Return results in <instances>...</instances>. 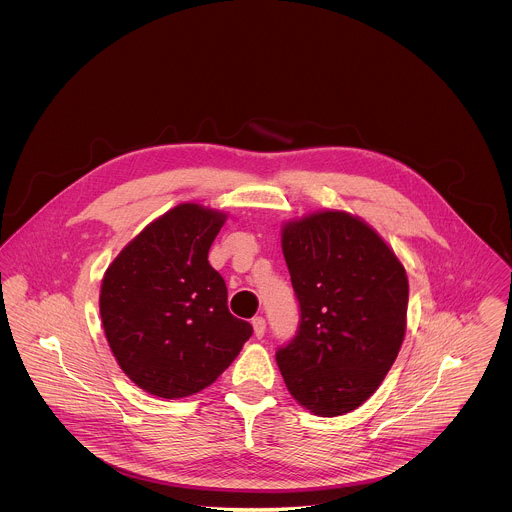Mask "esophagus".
I'll return each mask as SVG.
<instances>
[{
    "mask_svg": "<svg viewBox=\"0 0 512 512\" xmlns=\"http://www.w3.org/2000/svg\"><path fill=\"white\" fill-rule=\"evenodd\" d=\"M252 327H254V335H256L258 339H262L264 333H266V319H264V317H254V319H252Z\"/></svg>",
    "mask_w": 512,
    "mask_h": 512,
    "instance_id": "34e87169",
    "label": "esophagus"
}]
</instances>
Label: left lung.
Returning <instances> with one entry per match:
<instances>
[{
	"mask_svg": "<svg viewBox=\"0 0 512 512\" xmlns=\"http://www.w3.org/2000/svg\"><path fill=\"white\" fill-rule=\"evenodd\" d=\"M282 250L299 325L276 361L293 398L325 418L359 408L394 365L406 333L408 278L388 244L341 211L288 222Z\"/></svg>",
	"mask_w": 512,
	"mask_h": 512,
	"instance_id": "8db88e82",
	"label": "left lung"
}]
</instances>
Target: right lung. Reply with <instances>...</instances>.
<instances>
[{"mask_svg":"<svg viewBox=\"0 0 512 512\" xmlns=\"http://www.w3.org/2000/svg\"><path fill=\"white\" fill-rule=\"evenodd\" d=\"M224 215L183 203L146 226L108 266L100 317L120 368L159 398L191 396L238 357L252 325L226 305L209 264Z\"/></svg>","mask_w":512,"mask_h":512,"instance_id":"right-lung-1","label":"right lung"}]
</instances>
